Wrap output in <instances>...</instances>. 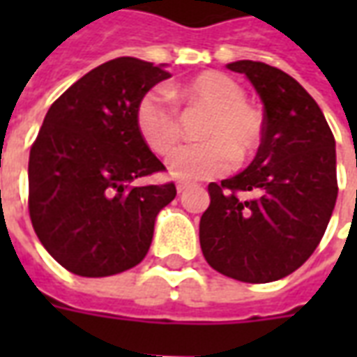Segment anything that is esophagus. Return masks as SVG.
I'll return each instance as SVG.
<instances>
[{
	"label": "esophagus",
	"mask_w": 357,
	"mask_h": 357,
	"mask_svg": "<svg viewBox=\"0 0 357 357\" xmlns=\"http://www.w3.org/2000/svg\"><path fill=\"white\" fill-rule=\"evenodd\" d=\"M187 187H189V185H187V183H181V181H179L178 185H176V189H178V193L181 195V193H185V191H187Z\"/></svg>",
	"instance_id": "esophagus-1"
}]
</instances>
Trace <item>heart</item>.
Segmentation results:
<instances>
[{
  "label": "heart",
  "instance_id": "1",
  "mask_svg": "<svg viewBox=\"0 0 357 357\" xmlns=\"http://www.w3.org/2000/svg\"><path fill=\"white\" fill-rule=\"evenodd\" d=\"M179 99L210 110L202 126L204 141L176 149L166 168L174 179L199 181L224 176L235 158L243 162L256 153L264 137L262 114L247 102L239 82L224 73H202L179 86ZM135 126L141 139L156 155H166L179 139L178 110L164 89H149L135 107Z\"/></svg>",
  "mask_w": 357,
  "mask_h": 357
}]
</instances>
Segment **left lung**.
<instances>
[{"instance_id": "left-lung-1", "label": "left lung", "mask_w": 357, "mask_h": 357, "mask_svg": "<svg viewBox=\"0 0 357 357\" xmlns=\"http://www.w3.org/2000/svg\"><path fill=\"white\" fill-rule=\"evenodd\" d=\"M264 105L255 160L210 183L199 225L212 268L243 283H271L312 256L337 202L335 137L314 97L292 76L258 61H235Z\"/></svg>"}]
</instances>
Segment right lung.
Returning a JSON list of instances; mask_svg holds the SVG:
<instances>
[{"instance_id": "obj_1", "label": "right lung", "mask_w": 357, "mask_h": 357, "mask_svg": "<svg viewBox=\"0 0 357 357\" xmlns=\"http://www.w3.org/2000/svg\"><path fill=\"white\" fill-rule=\"evenodd\" d=\"M166 65L118 57L74 82L30 149L28 208L38 239L82 277L122 273L145 258L176 185L133 181L164 170L135 126V107L170 78Z\"/></svg>"}]
</instances>
